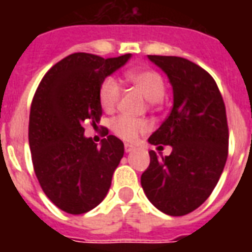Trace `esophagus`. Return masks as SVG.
Instances as JSON below:
<instances>
[{
  "mask_svg": "<svg viewBox=\"0 0 252 252\" xmlns=\"http://www.w3.org/2000/svg\"><path fill=\"white\" fill-rule=\"evenodd\" d=\"M124 150H126V153H132V151L135 150V147L131 146V144H126V146H124Z\"/></svg>",
  "mask_w": 252,
  "mask_h": 252,
  "instance_id": "obj_1",
  "label": "esophagus"
}]
</instances>
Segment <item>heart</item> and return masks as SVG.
Returning <instances> with one entry per match:
<instances>
[{"label":"heart","mask_w":252,"mask_h":252,"mask_svg":"<svg viewBox=\"0 0 252 252\" xmlns=\"http://www.w3.org/2000/svg\"><path fill=\"white\" fill-rule=\"evenodd\" d=\"M128 82L135 85L140 92L144 94V97L150 102H159L163 98L166 93V85L162 75L151 68H142V70H132L126 74ZM121 90L119 83L115 78H105L101 86H99L98 97L99 104L105 112H113L120 99ZM110 128L116 136L123 139L124 142H136L140 135L148 131L147 121L132 119L128 116H119L110 123Z\"/></svg>","instance_id":"heart-1"}]
</instances>
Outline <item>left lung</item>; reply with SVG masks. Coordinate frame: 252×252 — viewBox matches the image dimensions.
<instances>
[{
	"mask_svg": "<svg viewBox=\"0 0 252 252\" xmlns=\"http://www.w3.org/2000/svg\"><path fill=\"white\" fill-rule=\"evenodd\" d=\"M167 75L173 88V109L148 139L171 146L169 157L150 151L142 188L150 202L170 216H184L211 195L228 155L225 105L215 79L180 57L148 55ZM160 147V146H159Z\"/></svg>",
	"mask_w": 252,
	"mask_h": 252,
	"instance_id": "8db88e82",
	"label": "left lung"
}]
</instances>
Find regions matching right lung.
Returning <instances> with one entry per match:
<instances>
[{"instance_id": "add662e5", "label": "right lung", "mask_w": 252, "mask_h": 252, "mask_svg": "<svg viewBox=\"0 0 252 252\" xmlns=\"http://www.w3.org/2000/svg\"><path fill=\"white\" fill-rule=\"evenodd\" d=\"M131 57L71 54L50 68L36 90L28 132L33 169L47 197L70 215L104 200L124 155L119 137L109 135L97 147L85 136V124L99 123V86Z\"/></svg>"}]
</instances>
